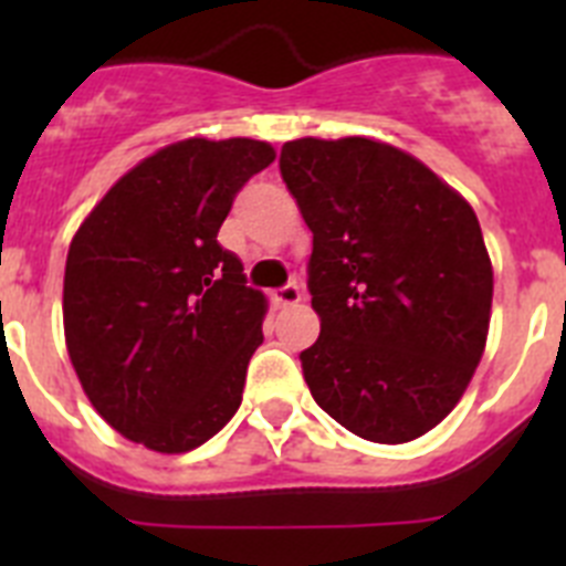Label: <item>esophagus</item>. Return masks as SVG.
Wrapping results in <instances>:
<instances>
[{
  "mask_svg": "<svg viewBox=\"0 0 566 566\" xmlns=\"http://www.w3.org/2000/svg\"><path fill=\"white\" fill-rule=\"evenodd\" d=\"M272 297L277 306H294V303H300V300H303V289H300L297 283H286V286L274 289Z\"/></svg>",
  "mask_w": 566,
  "mask_h": 566,
  "instance_id": "obj_1",
  "label": "esophagus"
}]
</instances>
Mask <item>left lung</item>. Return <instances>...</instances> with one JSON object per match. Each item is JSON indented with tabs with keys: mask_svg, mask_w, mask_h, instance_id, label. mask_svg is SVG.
<instances>
[{
	"mask_svg": "<svg viewBox=\"0 0 566 566\" xmlns=\"http://www.w3.org/2000/svg\"><path fill=\"white\" fill-rule=\"evenodd\" d=\"M280 175L312 229L319 337L300 354L314 402L368 442L437 428L484 352L493 269L476 212L413 155L300 138Z\"/></svg>",
	"mask_w": 566,
	"mask_h": 566,
	"instance_id": "8db88e82",
	"label": "left lung"
}]
</instances>
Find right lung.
Listing matches in <instances>:
<instances>
[{"label": "right lung", "mask_w": 566, "mask_h": 566, "mask_svg": "<svg viewBox=\"0 0 566 566\" xmlns=\"http://www.w3.org/2000/svg\"><path fill=\"white\" fill-rule=\"evenodd\" d=\"M272 161L252 138L169 144L129 169L70 243V363L93 408L149 451H192L240 408L266 297L218 229Z\"/></svg>", "instance_id": "1"}]
</instances>
